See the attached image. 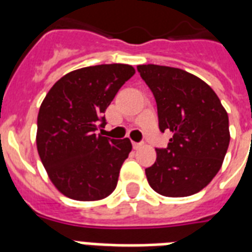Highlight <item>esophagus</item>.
I'll list each match as a JSON object with an SVG mask.
<instances>
[{"label": "esophagus", "instance_id": "obj_1", "mask_svg": "<svg viewBox=\"0 0 252 252\" xmlns=\"http://www.w3.org/2000/svg\"><path fill=\"white\" fill-rule=\"evenodd\" d=\"M132 145H133V149H140V148H142V146H144V144H141V142H133V144H132Z\"/></svg>", "mask_w": 252, "mask_h": 252}]
</instances>
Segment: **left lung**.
Wrapping results in <instances>:
<instances>
[{"label":"left lung","mask_w":252,"mask_h":252,"mask_svg":"<svg viewBox=\"0 0 252 252\" xmlns=\"http://www.w3.org/2000/svg\"><path fill=\"white\" fill-rule=\"evenodd\" d=\"M137 70L156 98L159 129L172 133L145 170L150 187L167 197L197 193L220 171L229 148L226 110L209 85L183 69L148 64Z\"/></svg>","instance_id":"1"}]
</instances>
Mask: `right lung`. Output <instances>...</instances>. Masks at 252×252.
<instances>
[{"label": "right lung", "mask_w": 252, "mask_h": 252, "mask_svg": "<svg viewBox=\"0 0 252 252\" xmlns=\"http://www.w3.org/2000/svg\"><path fill=\"white\" fill-rule=\"evenodd\" d=\"M134 73L126 64L81 68L45 95L37 114V153L53 186L69 199L96 201L116 188L132 144L96 130L106 126L103 114Z\"/></svg>", "instance_id": "add662e5"}]
</instances>
